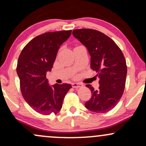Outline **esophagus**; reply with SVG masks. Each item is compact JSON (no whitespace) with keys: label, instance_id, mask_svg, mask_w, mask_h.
<instances>
[{"label":"esophagus","instance_id":"1","mask_svg":"<svg viewBox=\"0 0 146 146\" xmlns=\"http://www.w3.org/2000/svg\"><path fill=\"white\" fill-rule=\"evenodd\" d=\"M72 86H73V88H80V87L82 86V84H79V83H73L72 84Z\"/></svg>","mask_w":146,"mask_h":146}]
</instances>
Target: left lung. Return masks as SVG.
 <instances>
[{"label":"left lung","instance_id":"obj_1","mask_svg":"<svg viewBox=\"0 0 146 146\" xmlns=\"http://www.w3.org/2000/svg\"><path fill=\"white\" fill-rule=\"evenodd\" d=\"M73 35L87 48L90 68L100 79L98 90L86 85L92 96L85 106L95 113H107L116 106L124 91L127 66L123 53L111 38L97 30L75 29Z\"/></svg>","mask_w":146,"mask_h":146}]
</instances>
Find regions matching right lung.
<instances>
[{"label":"right lung","instance_id":"add662e5","mask_svg":"<svg viewBox=\"0 0 146 146\" xmlns=\"http://www.w3.org/2000/svg\"><path fill=\"white\" fill-rule=\"evenodd\" d=\"M71 30L47 32L36 36L22 50L16 72L23 98L35 111L56 115L61 110L70 84H48L46 73L51 71L60 45L69 38Z\"/></svg>","mask_w":146,"mask_h":146}]
</instances>
